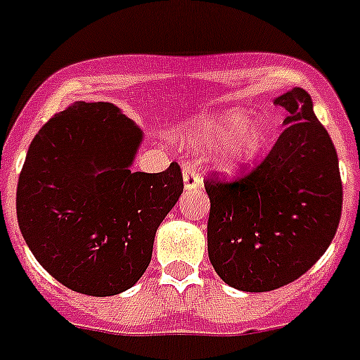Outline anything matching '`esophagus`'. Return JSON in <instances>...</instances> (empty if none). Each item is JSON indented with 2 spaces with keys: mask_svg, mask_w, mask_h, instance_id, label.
Masks as SVG:
<instances>
[{
  "mask_svg": "<svg viewBox=\"0 0 360 360\" xmlns=\"http://www.w3.org/2000/svg\"><path fill=\"white\" fill-rule=\"evenodd\" d=\"M183 181H185L186 190L198 188L201 185V175H199V170L194 165H190V162L183 165Z\"/></svg>",
  "mask_w": 360,
  "mask_h": 360,
  "instance_id": "1",
  "label": "esophagus"
}]
</instances>
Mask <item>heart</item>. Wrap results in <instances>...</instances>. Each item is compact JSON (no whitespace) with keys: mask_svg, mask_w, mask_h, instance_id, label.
Instances as JSON below:
<instances>
[{"mask_svg":"<svg viewBox=\"0 0 360 360\" xmlns=\"http://www.w3.org/2000/svg\"><path fill=\"white\" fill-rule=\"evenodd\" d=\"M190 131L201 146H225V170L234 172L255 161L264 152L271 137L267 119L250 120L245 108H232L216 115H205L190 126Z\"/></svg>","mask_w":360,"mask_h":360,"instance_id":"b5f03b06","label":"heart"}]
</instances>
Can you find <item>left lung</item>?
Returning <instances> with one entry per match:
<instances>
[{
  "label": "left lung",
  "mask_w": 360,
  "mask_h": 360,
  "mask_svg": "<svg viewBox=\"0 0 360 360\" xmlns=\"http://www.w3.org/2000/svg\"><path fill=\"white\" fill-rule=\"evenodd\" d=\"M285 129L249 174L208 177L207 240L214 271L231 288L264 292L307 273L333 241L342 212L339 157L307 91L274 101Z\"/></svg>",
  "instance_id": "left-lung-1"
}]
</instances>
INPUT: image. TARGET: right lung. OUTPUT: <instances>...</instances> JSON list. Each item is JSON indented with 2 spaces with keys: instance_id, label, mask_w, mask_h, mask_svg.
<instances>
[{
  "instance_id": "add662e5",
  "label": "right lung",
  "mask_w": 360,
  "mask_h": 360,
  "mask_svg": "<svg viewBox=\"0 0 360 360\" xmlns=\"http://www.w3.org/2000/svg\"><path fill=\"white\" fill-rule=\"evenodd\" d=\"M143 131L110 102H75L32 139L16 214L38 264L62 285L113 297L137 283L183 192L177 162L131 172Z\"/></svg>"
}]
</instances>
